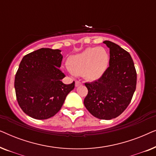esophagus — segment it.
<instances>
[{"label":"esophagus","mask_w":156,"mask_h":156,"mask_svg":"<svg viewBox=\"0 0 156 156\" xmlns=\"http://www.w3.org/2000/svg\"><path fill=\"white\" fill-rule=\"evenodd\" d=\"M82 83L80 82V81H78V80H76L75 81V87H79L80 86V85H82Z\"/></svg>","instance_id":"1"}]
</instances>
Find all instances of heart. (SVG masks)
Returning <instances> with one entry per match:
<instances>
[{
	"mask_svg": "<svg viewBox=\"0 0 156 156\" xmlns=\"http://www.w3.org/2000/svg\"><path fill=\"white\" fill-rule=\"evenodd\" d=\"M109 55L102 47L89 48L82 52L69 57L67 60L69 71L90 81L99 80L107 69Z\"/></svg>",
	"mask_w": 156,
	"mask_h": 156,
	"instance_id": "obj_1",
	"label": "heart"
}]
</instances>
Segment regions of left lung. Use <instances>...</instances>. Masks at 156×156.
I'll use <instances>...</instances> for the list:
<instances>
[{
    "instance_id": "left-lung-1",
    "label": "left lung",
    "mask_w": 156,
    "mask_h": 156,
    "mask_svg": "<svg viewBox=\"0 0 156 156\" xmlns=\"http://www.w3.org/2000/svg\"><path fill=\"white\" fill-rule=\"evenodd\" d=\"M109 48V67L99 80L85 83L84 104L96 118L110 120L122 114L136 90L137 74L131 56L118 44L105 40Z\"/></svg>"
}]
</instances>
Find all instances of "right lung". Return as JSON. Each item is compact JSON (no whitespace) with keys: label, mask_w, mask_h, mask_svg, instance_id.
<instances>
[{"label":"right lung","mask_w":156,"mask_h":156,"mask_svg":"<svg viewBox=\"0 0 156 156\" xmlns=\"http://www.w3.org/2000/svg\"><path fill=\"white\" fill-rule=\"evenodd\" d=\"M61 50L41 48L23 57L15 77L17 101L32 118L43 120L60 110L74 82L65 84V75L59 69Z\"/></svg>","instance_id":"obj_1"}]
</instances>
